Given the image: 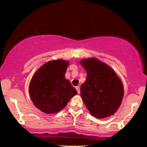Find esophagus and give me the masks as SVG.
Wrapping results in <instances>:
<instances>
[{"label":"esophagus","mask_w":147,"mask_h":147,"mask_svg":"<svg viewBox=\"0 0 147 147\" xmlns=\"http://www.w3.org/2000/svg\"><path fill=\"white\" fill-rule=\"evenodd\" d=\"M76 91H77V92H78V94L80 93V87L79 86H76Z\"/></svg>","instance_id":"1"}]
</instances>
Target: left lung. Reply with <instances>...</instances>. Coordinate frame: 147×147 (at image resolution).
I'll return each mask as SVG.
<instances>
[{"label": "left lung", "instance_id": "left-lung-1", "mask_svg": "<svg viewBox=\"0 0 147 147\" xmlns=\"http://www.w3.org/2000/svg\"><path fill=\"white\" fill-rule=\"evenodd\" d=\"M80 63L88 75L81 86L80 94L89 113L98 119L113 115L124 96L121 78L112 68L98 59H83Z\"/></svg>", "mask_w": 147, "mask_h": 147}]
</instances>
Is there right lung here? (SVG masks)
<instances>
[{"label":"right lung","mask_w":147,"mask_h":147,"mask_svg":"<svg viewBox=\"0 0 147 147\" xmlns=\"http://www.w3.org/2000/svg\"><path fill=\"white\" fill-rule=\"evenodd\" d=\"M69 64L58 59L47 61L34 74L29 84L30 98L37 108L47 114L58 113L67 106L77 91L66 79Z\"/></svg>","instance_id":"1"}]
</instances>
